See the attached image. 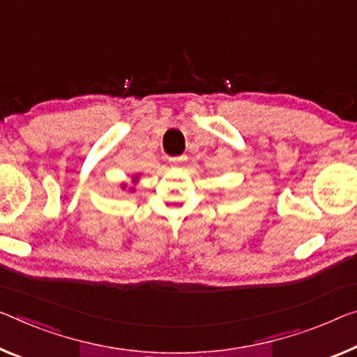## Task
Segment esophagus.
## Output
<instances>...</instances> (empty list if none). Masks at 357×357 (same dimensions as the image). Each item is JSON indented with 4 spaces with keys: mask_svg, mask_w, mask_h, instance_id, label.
Here are the masks:
<instances>
[{
    "mask_svg": "<svg viewBox=\"0 0 357 357\" xmlns=\"http://www.w3.org/2000/svg\"><path fill=\"white\" fill-rule=\"evenodd\" d=\"M186 161V156H177V158H169V162L172 166H178V164H183Z\"/></svg>",
    "mask_w": 357,
    "mask_h": 357,
    "instance_id": "esophagus-1",
    "label": "esophagus"
}]
</instances>
